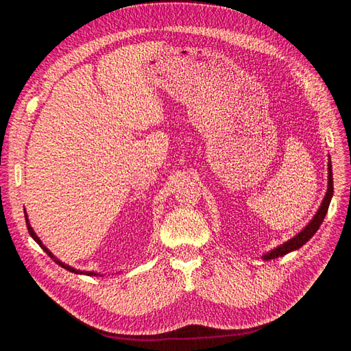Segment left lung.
I'll return each instance as SVG.
<instances>
[{
	"label": "left lung",
	"mask_w": 351,
	"mask_h": 351,
	"mask_svg": "<svg viewBox=\"0 0 351 351\" xmlns=\"http://www.w3.org/2000/svg\"><path fill=\"white\" fill-rule=\"evenodd\" d=\"M332 184H334L332 183V165H331V161H328V190H326V195H325V197L322 200L319 209H317V212L315 214V217L312 218V221L299 232V234H295L289 241L282 243L281 246L272 249L267 254H263L262 258L265 261L280 258V256H284V254L290 253L293 250L300 249L303 244H306L307 241H309L313 237L315 232L319 230L322 221H324L326 212H328V206H329V204H331V197H332V193H334V186Z\"/></svg>",
	"instance_id": "obj_1"
}]
</instances>
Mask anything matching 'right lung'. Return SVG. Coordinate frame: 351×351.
<instances>
[{
  "label": "right lung",
  "instance_id": "obj_1",
  "mask_svg": "<svg viewBox=\"0 0 351 351\" xmlns=\"http://www.w3.org/2000/svg\"><path fill=\"white\" fill-rule=\"evenodd\" d=\"M25 218H26V226H27V230H29V234L32 236V239H34L38 244H39V246L42 247V249H44L45 250V253L48 254V256L49 258H54V261L60 265V267H62V268H64V269H67V271H70V272H74V274H86V275H89V277H93V275H99V274H97V272H90V271H79V269H74V268H71V267H69V265H66V263H62L61 261H58L56 256H54V254H52L45 246H44V244H42V241L39 240V237L36 236V232L34 231V228H32L30 227V224H29V219H27V214H26V212H25Z\"/></svg>",
  "mask_w": 351,
  "mask_h": 351
}]
</instances>
